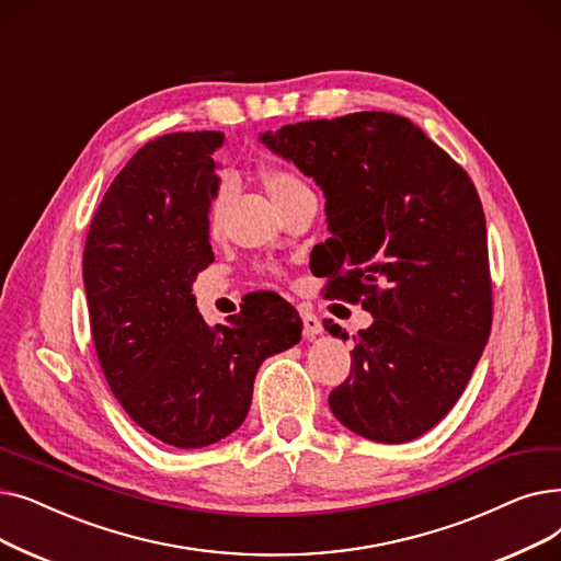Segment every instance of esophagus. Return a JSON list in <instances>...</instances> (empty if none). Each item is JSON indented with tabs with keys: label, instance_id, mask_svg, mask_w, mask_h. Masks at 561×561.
<instances>
[{
	"label": "esophagus",
	"instance_id": "obj_1",
	"mask_svg": "<svg viewBox=\"0 0 561 561\" xmlns=\"http://www.w3.org/2000/svg\"><path fill=\"white\" fill-rule=\"evenodd\" d=\"M301 319H304V333H306V337H314V335H319V333L324 331L322 322H319V317L312 314L310 310L301 308Z\"/></svg>",
	"mask_w": 561,
	"mask_h": 561
}]
</instances>
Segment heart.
Returning a JSON list of instances; mask_svg holds the SVG:
<instances>
[{
  "instance_id": "obj_1",
  "label": "heart",
  "mask_w": 561,
  "mask_h": 561,
  "mask_svg": "<svg viewBox=\"0 0 561 561\" xmlns=\"http://www.w3.org/2000/svg\"><path fill=\"white\" fill-rule=\"evenodd\" d=\"M260 184L266 192V196L274 201L276 207H280L291 196H297L308 190V184L295 171L280 169V167L264 169L260 173ZM224 217H226V192L221 190L215 194V198L209 201V207H207V230L211 237H217L221 232Z\"/></svg>"
}]
</instances>
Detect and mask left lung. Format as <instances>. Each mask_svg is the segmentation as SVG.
Returning <instances> with one entry per match:
<instances>
[{
  "instance_id": "left-lung-1",
  "label": "left lung",
  "mask_w": 561,
  "mask_h": 561,
  "mask_svg": "<svg viewBox=\"0 0 561 561\" xmlns=\"http://www.w3.org/2000/svg\"><path fill=\"white\" fill-rule=\"evenodd\" d=\"M260 141L324 190L327 295L375 317L354 335L350 379L329 394L333 415L377 443L426 434L466 390L493 322L486 219L470 175L388 112L304 121Z\"/></svg>"
}]
</instances>
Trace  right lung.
Segmentation results:
<instances>
[{"label": "right lung", "instance_id": "obj_1", "mask_svg": "<svg viewBox=\"0 0 561 561\" xmlns=\"http://www.w3.org/2000/svg\"><path fill=\"white\" fill-rule=\"evenodd\" d=\"M224 131L148 141L106 190L84 247L91 333L118 404L157 440L194 449L244 422L257 367L301 340L274 291L209 327L192 283L215 253L207 207Z\"/></svg>", "mask_w": 561, "mask_h": 561}]
</instances>
